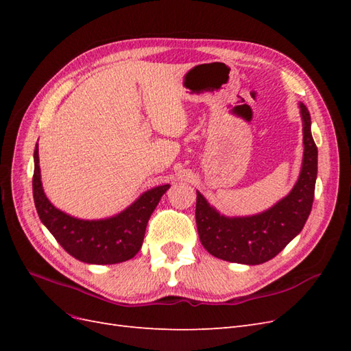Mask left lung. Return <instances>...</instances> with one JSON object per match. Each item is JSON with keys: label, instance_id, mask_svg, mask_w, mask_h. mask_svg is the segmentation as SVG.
I'll return each instance as SVG.
<instances>
[{"label": "left lung", "instance_id": "obj_1", "mask_svg": "<svg viewBox=\"0 0 351 351\" xmlns=\"http://www.w3.org/2000/svg\"><path fill=\"white\" fill-rule=\"evenodd\" d=\"M303 120V164L291 192L268 210L252 217L228 218L197 192L196 224L200 243L218 259L259 265L271 261L303 230L312 210L317 174V147L311 132V114L300 104Z\"/></svg>", "mask_w": 351, "mask_h": 351}]
</instances>
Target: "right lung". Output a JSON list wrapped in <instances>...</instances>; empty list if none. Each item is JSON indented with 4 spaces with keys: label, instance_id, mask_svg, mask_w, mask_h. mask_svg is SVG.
<instances>
[{
    "label": "right lung",
    "instance_id": "add662e5",
    "mask_svg": "<svg viewBox=\"0 0 351 351\" xmlns=\"http://www.w3.org/2000/svg\"><path fill=\"white\" fill-rule=\"evenodd\" d=\"M34 199L38 215L52 236L73 258L95 265H111L132 259L141 250L147 221L169 184L145 192L119 215L86 221L70 217L47 199L40 183L38 143L35 147Z\"/></svg>",
    "mask_w": 351,
    "mask_h": 351
}]
</instances>
